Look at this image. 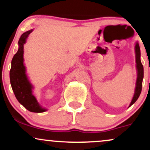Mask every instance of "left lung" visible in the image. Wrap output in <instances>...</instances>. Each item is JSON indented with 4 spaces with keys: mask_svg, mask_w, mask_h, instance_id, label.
<instances>
[{
    "mask_svg": "<svg viewBox=\"0 0 150 150\" xmlns=\"http://www.w3.org/2000/svg\"><path fill=\"white\" fill-rule=\"evenodd\" d=\"M135 57H136V67H137V82H136V87H135V92L134 97L132 98V100L130 103V106H132L134 103L137 101L138 97H140L141 91H142V80H143L144 77V68L143 65H142V63L140 61V49L139 44H135Z\"/></svg>",
    "mask_w": 150,
    "mask_h": 150,
    "instance_id": "obj_1",
    "label": "left lung"
}]
</instances>
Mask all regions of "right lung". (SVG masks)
I'll return each instance as SVG.
<instances>
[{"label": "right lung", "instance_id": "obj_1", "mask_svg": "<svg viewBox=\"0 0 150 150\" xmlns=\"http://www.w3.org/2000/svg\"><path fill=\"white\" fill-rule=\"evenodd\" d=\"M32 30L22 34L19 39V49L13 56L10 70V79L12 89L19 102L31 112L42 113L46 109L38 104L36 98L32 95V86L27 80L25 74V67L23 65L24 44Z\"/></svg>", "mask_w": 150, "mask_h": 150}]
</instances>
